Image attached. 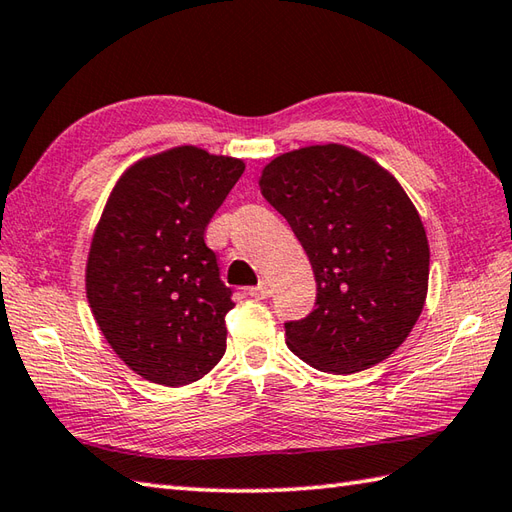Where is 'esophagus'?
<instances>
[{"label": "esophagus", "mask_w": 512, "mask_h": 512, "mask_svg": "<svg viewBox=\"0 0 512 512\" xmlns=\"http://www.w3.org/2000/svg\"><path fill=\"white\" fill-rule=\"evenodd\" d=\"M270 292H273V288H270L268 281H259L255 288H248V295L255 299H268Z\"/></svg>", "instance_id": "34e87169"}]
</instances>
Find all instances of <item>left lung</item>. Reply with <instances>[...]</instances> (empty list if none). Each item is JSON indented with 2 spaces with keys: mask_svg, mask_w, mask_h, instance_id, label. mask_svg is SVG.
I'll return each instance as SVG.
<instances>
[{
  "mask_svg": "<svg viewBox=\"0 0 512 512\" xmlns=\"http://www.w3.org/2000/svg\"><path fill=\"white\" fill-rule=\"evenodd\" d=\"M264 198L286 217L317 279L314 310L286 323V345L330 374L396 352L429 284V242L398 180L361 151L314 145L264 167Z\"/></svg>",
  "mask_w": 512,
  "mask_h": 512,
  "instance_id": "obj_1",
  "label": "left lung"
}]
</instances>
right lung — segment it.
<instances>
[{"mask_svg": "<svg viewBox=\"0 0 512 512\" xmlns=\"http://www.w3.org/2000/svg\"><path fill=\"white\" fill-rule=\"evenodd\" d=\"M242 173V160L184 145L129 167L105 204L88 301L112 350L151 383H195L226 352L233 290L204 233Z\"/></svg>", "mask_w": 512, "mask_h": 512, "instance_id": "add662e5", "label": "right lung"}]
</instances>
